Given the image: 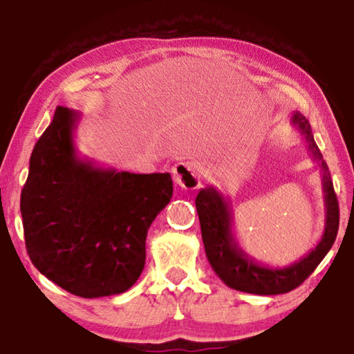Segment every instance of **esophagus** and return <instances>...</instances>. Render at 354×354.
I'll use <instances>...</instances> for the list:
<instances>
[{
	"label": "esophagus",
	"instance_id": "1",
	"mask_svg": "<svg viewBox=\"0 0 354 354\" xmlns=\"http://www.w3.org/2000/svg\"><path fill=\"white\" fill-rule=\"evenodd\" d=\"M174 180L185 190H195L201 185L203 167L196 161H180L172 167Z\"/></svg>",
	"mask_w": 354,
	"mask_h": 354
}]
</instances>
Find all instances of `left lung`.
Listing matches in <instances>:
<instances>
[{"mask_svg":"<svg viewBox=\"0 0 354 354\" xmlns=\"http://www.w3.org/2000/svg\"><path fill=\"white\" fill-rule=\"evenodd\" d=\"M292 125L297 127L306 140L314 161L322 172L324 203H326V225L321 241L301 259L295 261L287 268H269L258 263L240 248L234 232H232V207L221 192L214 187L201 188L196 196V211L200 217L201 236L205 243L206 258L211 268L219 275L227 287L239 292L253 295H280L292 292L314 272L324 256L332 248L338 232V201L333 192L330 172L322 154L314 142L311 125L308 119L298 113L292 114Z\"/></svg>","mask_w":354,"mask_h":354,"instance_id":"obj_1","label":"left lung"}]
</instances>
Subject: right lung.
I'll use <instances>...</instances> for the list:
<instances>
[{"mask_svg":"<svg viewBox=\"0 0 354 354\" xmlns=\"http://www.w3.org/2000/svg\"><path fill=\"white\" fill-rule=\"evenodd\" d=\"M79 119L57 106L33 148L21 195L24 236L33 266L51 282L82 298L109 297L142 274L148 229L171 201L172 178L79 158Z\"/></svg>","mask_w":354,"mask_h":354,"instance_id":"add662e5","label":"right lung"}]
</instances>
